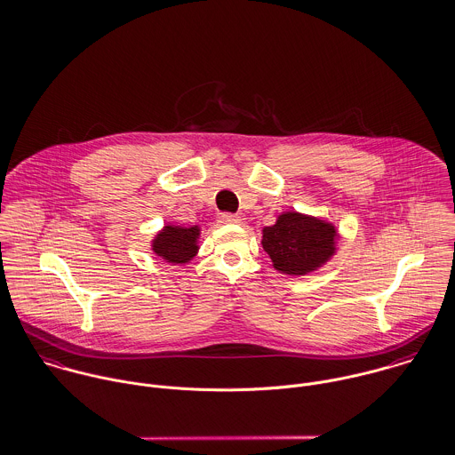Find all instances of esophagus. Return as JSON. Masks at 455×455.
I'll use <instances>...</instances> for the list:
<instances>
[{
  "label": "esophagus",
  "mask_w": 455,
  "mask_h": 455,
  "mask_svg": "<svg viewBox=\"0 0 455 455\" xmlns=\"http://www.w3.org/2000/svg\"><path fill=\"white\" fill-rule=\"evenodd\" d=\"M220 223H230V225H234V223H241V218L235 216V214L225 212V214L220 216Z\"/></svg>",
  "instance_id": "34e87169"
}]
</instances>
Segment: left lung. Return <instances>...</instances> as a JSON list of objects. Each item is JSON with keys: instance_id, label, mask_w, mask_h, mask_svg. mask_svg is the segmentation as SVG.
<instances>
[{"instance_id": "obj_1", "label": "left lung", "mask_w": 455, "mask_h": 455, "mask_svg": "<svg viewBox=\"0 0 455 455\" xmlns=\"http://www.w3.org/2000/svg\"><path fill=\"white\" fill-rule=\"evenodd\" d=\"M337 241L333 223L301 212H283L262 230V246L273 267L291 276H305L324 266L335 255Z\"/></svg>"}]
</instances>
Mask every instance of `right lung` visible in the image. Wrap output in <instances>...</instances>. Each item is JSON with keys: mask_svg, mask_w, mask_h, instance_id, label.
<instances>
[{"mask_svg": "<svg viewBox=\"0 0 455 455\" xmlns=\"http://www.w3.org/2000/svg\"><path fill=\"white\" fill-rule=\"evenodd\" d=\"M200 228L166 225L154 239L152 251L170 264H186L198 253Z\"/></svg>", "mask_w": 455, "mask_h": 455, "instance_id": "obj_1", "label": "right lung"}]
</instances>
